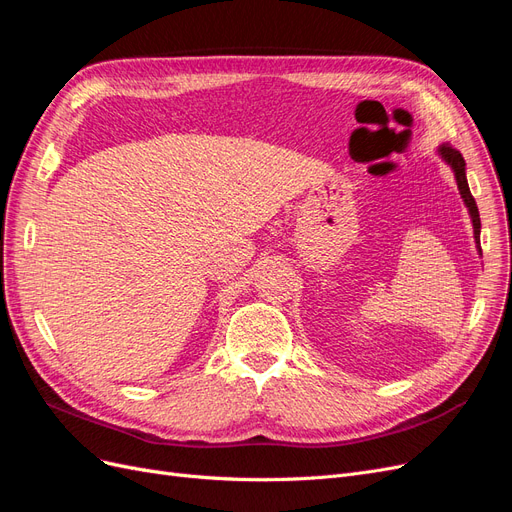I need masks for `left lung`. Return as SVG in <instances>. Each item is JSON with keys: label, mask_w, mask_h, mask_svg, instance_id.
I'll return each mask as SVG.
<instances>
[{"label": "left lung", "mask_w": 512, "mask_h": 512, "mask_svg": "<svg viewBox=\"0 0 512 512\" xmlns=\"http://www.w3.org/2000/svg\"><path fill=\"white\" fill-rule=\"evenodd\" d=\"M440 155L442 159L449 163V166L453 168L455 172V180H457V187H459V193L461 197H464V202L470 210V217H472V225H474V240L478 244V249H481V217H478V206L474 202V197L470 193V187H468V180H466V161L464 157H461V153L457 151V148L449 146V144H442L440 146Z\"/></svg>", "instance_id": "1"}]
</instances>
